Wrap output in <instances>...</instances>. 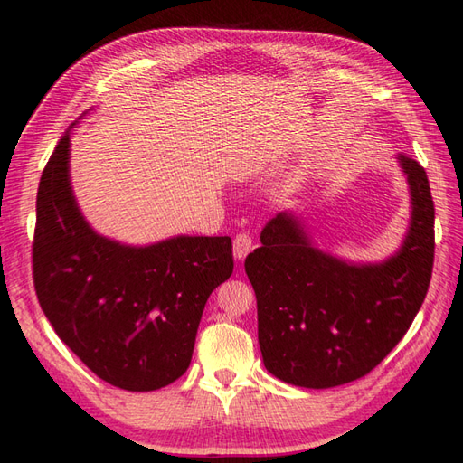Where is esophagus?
<instances>
[{
	"label": "esophagus",
	"instance_id": "1",
	"mask_svg": "<svg viewBox=\"0 0 463 463\" xmlns=\"http://www.w3.org/2000/svg\"><path fill=\"white\" fill-rule=\"evenodd\" d=\"M232 250H234V258L239 260V262H242V260L248 256V252L252 250V239H250V236H248L246 232L236 234L234 244H232Z\"/></svg>",
	"mask_w": 463,
	"mask_h": 463
}]
</instances>
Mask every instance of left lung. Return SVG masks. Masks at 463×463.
I'll use <instances>...</instances> for the list:
<instances>
[{"label":"left lung","mask_w":463,"mask_h":463,"mask_svg":"<svg viewBox=\"0 0 463 463\" xmlns=\"http://www.w3.org/2000/svg\"><path fill=\"white\" fill-rule=\"evenodd\" d=\"M407 177L411 217L397 252L350 262L325 252L301 215L281 211L260 234L244 269L258 303L266 370L307 389L345 385L370 373L405 336L429 291L434 203L426 172L397 156Z\"/></svg>","instance_id":"8db88e82"}]
</instances>
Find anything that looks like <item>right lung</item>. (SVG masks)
<instances>
[{
	"label": "right lung",
	"mask_w": 463,
	"mask_h": 463,
	"mask_svg": "<svg viewBox=\"0 0 463 463\" xmlns=\"http://www.w3.org/2000/svg\"><path fill=\"white\" fill-rule=\"evenodd\" d=\"M80 118L41 175L34 289L58 338L93 373L127 391H154L189 367L209 295L232 274V242L177 234L133 246L99 234L70 180V137Z\"/></svg>",
	"instance_id": "add662e5"
}]
</instances>
